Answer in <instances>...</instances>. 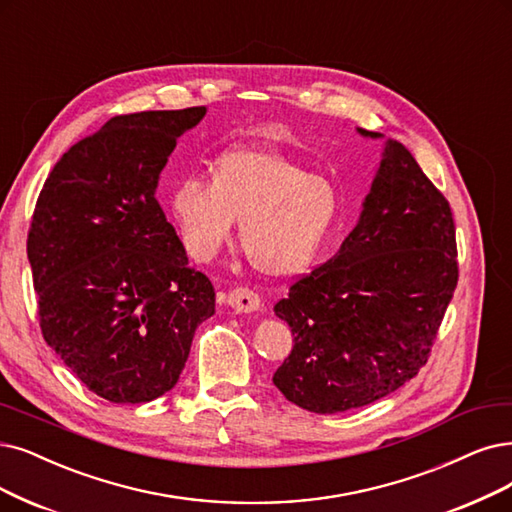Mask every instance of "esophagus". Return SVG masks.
Wrapping results in <instances>:
<instances>
[{
  "instance_id": "esophagus-1",
  "label": "esophagus",
  "mask_w": 512,
  "mask_h": 512,
  "mask_svg": "<svg viewBox=\"0 0 512 512\" xmlns=\"http://www.w3.org/2000/svg\"><path fill=\"white\" fill-rule=\"evenodd\" d=\"M227 304H230L232 310L238 314H242V312L249 314V312L259 310L261 297H259V293H255L249 287H236L227 293Z\"/></svg>"
}]
</instances>
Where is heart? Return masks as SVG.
Masks as SVG:
<instances>
[{"label":"heart","instance_id":"heart-1","mask_svg":"<svg viewBox=\"0 0 512 512\" xmlns=\"http://www.w3.org/2000/svg\"><path fill=\"white\" fill-rule=\"evenodd\" d=\"M185 251L213 259L240 221V246L268 278L304 274L339 213L335 185L272 147L223 151L202 179H183L170 196Z\"/></svg>","mask_w":512,"mask_h":512}]
</instances>
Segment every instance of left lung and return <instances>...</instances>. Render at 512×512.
<instances>
[{"label": "left lung", "mask_w": 512, "mask_h": 512, "mask_svg": "<svg viewBox=\"0 0 512 512\" xmlns=\"http://www.w3.org/2000/svg\"><path fill=\"white\" fill-rule=\"evenodd\" d=\"M363 206L339 253L274 306L293 350L272 380L314 413L365 407L413 380L458 287L451 206L403 143H386Z\"/></svg>", "instance_id": "1"}]
</instances>
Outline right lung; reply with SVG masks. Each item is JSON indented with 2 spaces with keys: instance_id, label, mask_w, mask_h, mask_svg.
I'll use <instances>...</instances> for the list:
<instances>
[{
  "instance_id": "obj_1",
  "label": "right lung",
  "mask_w": 512,
  "mask_h": 512,
  "mask_svg": "<svg viewBox=\"0 0 512 512\" xmlns=\"http://www.w3.org/2000/svg\"><path fill=\"white\" fill-rule=\"evenodd\" d=\"M206 107L111 118L48 175L27 236L46 344L111 403L173 388L215 289L166 221L156 185Z\"/></svg>"
}]
</instances>
